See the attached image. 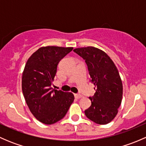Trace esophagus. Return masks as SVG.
I'll use <instances>...</instances> for the list:
<instances>
[{
    "mask_svg": "<svg viewBox=\"0 0 146 146\" xmlns=\"http://www.w3.org/2000/svg\"><path fill=\"white\" fill-rule=\"evenodd\" d=\"M74 96L76 99H80V98H82V95H80V94H78V93L74 94Z\"/></svg>",
    "mask_w": 146,
    "mask_h": 146,
    "instance_id": "esophagus-1",
    "label": "esophagus"
}]
</instances>
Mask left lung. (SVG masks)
Returning <instances> with one entry per match:
<instances>
[{"mask_svg": "<svg viewBox=\"0 0 146 146\" xmlns=\"http://www.w3.org/2000/svg\"><path fill=\"white\" fill-rule=\"evenodd\" d=\"M75 53L85 61L95 85V93L90 97L91 106L85 110L88 119L98 124H107L117 114L121 103L123 86L117 67L108 55L93 46L75 48Z\"/></svg>", "mask_w": 146, "mask_h": 146, "instance_id": "left-lung-1", "label": "left lung"}]
</instances>
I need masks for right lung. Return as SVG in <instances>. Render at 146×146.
<instances>
[{
  "label": "right lung",
  "instance_id": "1",
  "mask_svg": "<svg viewBox=\"0 0 146 146\" xmlns=\"http://www.w3.org/2000/svg\"><path fill=\"white\" fill-rule=\"evenodd\" d=\"M73 47H41L27 60L22 78V89L29 110L44 124H53L65 117L74 100L71 92L51 88L61 59Z\"/></svg>",
  "mask_w": 146,
  "mask_h": 146
}]
</instances>
